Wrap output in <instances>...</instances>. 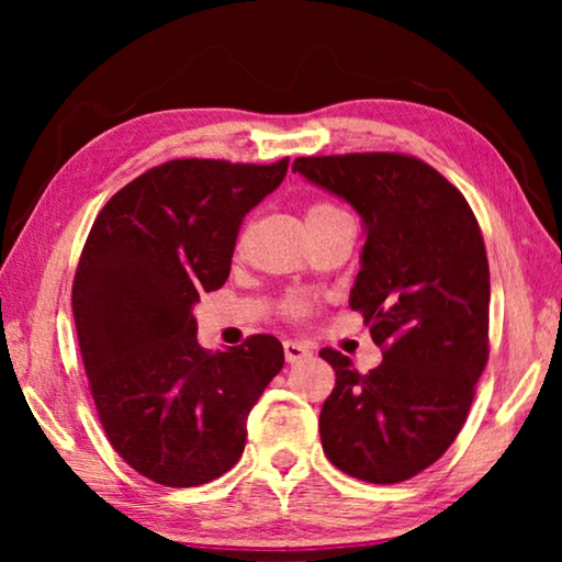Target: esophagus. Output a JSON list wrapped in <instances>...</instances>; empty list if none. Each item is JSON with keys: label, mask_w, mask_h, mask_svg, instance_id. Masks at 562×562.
I'll return each instance as SVG.
<instances>
[{"label": "esophagus", "mask_w": 562, "mask_h": 562, "mask_svg": "<svg viewBox=\"0 0 562 562\" xmlns=\"http://www.w3.org/2000/svg\"><path fill=\"white\" fill-rule=\"evenodd\" d=\"M312 355L310 347L304 345V341H294V339H288L284 341V359L290 361V364H297V361L307 359Z\"/></svg>", "instance_id": "34e87169"}]
</instances>
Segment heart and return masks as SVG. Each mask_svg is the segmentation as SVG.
I'll return each instance as SVG.
<instances>
[{
	"mask_svg": "<svg viewBox=\"0 0 562 562\" xmlns=\"http://www.w3.org/2000/svg\"><path fill=\"white\" fill-rule=\"evenodd\" d=\"M337 215H345L337 205H331V203H312L307 207V225L329 221V217H337ZM290 312H292V315H302L304 302L302 300H292L290 302Z\"/></svg>",
	"mask_w": 562,
	"mask_h": 562,
	"instance_id": "b5f03b06",
	"label": "heart"
}]
</instances>
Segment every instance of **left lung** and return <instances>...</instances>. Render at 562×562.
Listing matches in <instances>:
<instances>
[{
  "mask_svg": "<svg viewBox=\"0 0 562 562\" xmlns=\"http://www.w3.org/2000/svg\"><path fill=\"white\" fill-rule=\"evenodd\" d=\"M292 170L364 223L349 307L384 349L369 374L341 351H319L337 374L319 414L322 449L359 481H406L459 436L488 361L491 278L479 223L459 190L412 156H312Z\"/></svg>",
  "mask_w": 562,
  "mask_h": 562,
  "instance_id": "8db88e82",
  "label": "left lung"
}]
</instances>
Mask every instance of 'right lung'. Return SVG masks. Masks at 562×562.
Returning <instances> with one entry per match:
<instances>
[{
	"mask_svg": "<svg viewBox=\"0 0 562 562\" xmlns=\"http://www.w3.org/2000/svg\"><path fill=\"white\" fill-rule=\"evenodd\" d=\"M288 164L168 160L121 188L83 245L71 307L93 402L121 459L160 486L231 471L284 364L272 335L205 351L193 307L225 284L243 217Z\"/></svg>",
	"mask_w": 562,
	"mask_h": 562,
	"instance_id": "1",
	"label": "right lung"
}]
</instances>
